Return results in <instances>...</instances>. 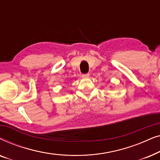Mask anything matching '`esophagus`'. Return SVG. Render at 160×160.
Here are the masks:
<instances>
[{
  "mask_svg": "<svg viewBox=\"0 0 160 160\" xmlns=\"http://www.w3.org/2000/svg\"><path fill=\"white\" fill-rule=\"evenodd\" d=\"M82 77L84 78H87L89 77V73H85V74H83L82 75Z\"/></svg>",
  "mask_w": 160,
  "mask_h": 160,
  "instance_id": "34e87169",
  "label": "esophagus"
}]
</instances>
